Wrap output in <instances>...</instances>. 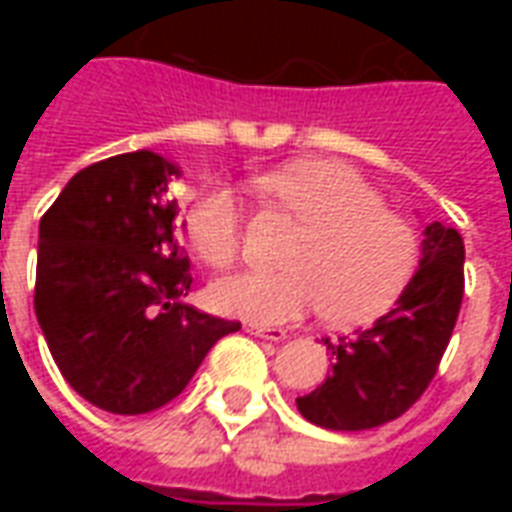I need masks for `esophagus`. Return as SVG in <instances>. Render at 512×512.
Returning <instances> with one entry per match:
<instances>
[{
  "instance_id": "34e87169",
  "label": "esophagus",
  "mask_w": 512,
  "mask_h": 512,
  "mask_svg": "<svg viewBox=\"0 0 512 512\" xmlns=\"http://www.w3.org/2000/svg\"><path fill=\"white\" fill-rule=\"evenodd\" d=\"M246 332L255 334V337H263V340H271V343H279V340L288 337V332L279 329V326H257V323H246Z\"/></svg>"
}]
</instances>
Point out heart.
Returning <instances> with one entry per match:
<instances>
[{
  "instance_id": "obj_1",
  "label": "heart",
  "mask_w": 512,
  "mask_h": 512,
  "mask_svg": "<svg viewBox=\"0 0 512 512\" xmlns=\"http://www.w3.org/2000/svg\"><path fill=\"white\" fill-rule=\"evenodd\" d=\"M255 186L304 227L279 274L244 271L213 282V307L257 326L321 310L332 326H359L395 304L419 263L417 230L386 211L359 172L334 161H296ZM194 252L213 268L241 249V208L227 189L202 191L186 213Z\"/></svg>"
}]
</instances>
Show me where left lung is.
I'll list each match as a JSON object with an SVG mask.
<instances>
[{
  "label": "left lung",
  "mask_w": 512,
  "mask_h": 512,
  "mask_svg": "<svg viewBox=\"0 0 512 512\" xmlns=\"http://www.w3.org/2000/svg\"><path fill=\"white\" fill-rule=\"evenodd\" d=\"M461 299V233L430 222L417 274L395 307L354 337L323 340L332 373L310 395L296 397L301 417L326 430H370L406 414L439 370Z\"/></svg>",
  "instance_id": "8db88e82"
}]
</instances>
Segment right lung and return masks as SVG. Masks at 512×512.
Masks as SVG:
<instances>
[{
	"label": "right lung",
	"instance_id": "1",
	"mask_svg": "<svg viewBox=\"0 0 512 512\" xmlns=\"http://www.w3.org/2000/svg\"><path fill=\"white\" fill-rule=\"evenodd\" d=\"M180 169L153 150L76 172L40 219L35 315L62 378L109 414L178 397L205 354L241 323L186 304Z\"/></svg>",
	"mask_w": 512,
	"mask_h": 512
}]
</instances>
